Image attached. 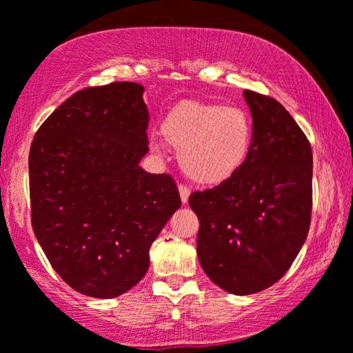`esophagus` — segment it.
I'll use <instances>...</instances> for the list:
<instances>
[{"mask_svg": "<svg viewBox=\"0 0 353 353\" xmlns=\"http://www.w3.org/2000/svg\"><path fill=\"white\" fill-rule=\"evenodd\" d=\"M179 194H181V200L182 203H187L189 201V196H190V189L187 185H179Z\"/></svg>", "mask_w": 353, "mask_h": 353, "instance_id": "34e87169", "label": "esophagus"}]
</instances>
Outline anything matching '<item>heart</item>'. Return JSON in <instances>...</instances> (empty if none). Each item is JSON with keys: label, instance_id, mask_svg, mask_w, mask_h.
I'll use <instances>...</instances> for the list:
<instances>
[{"label": "heart", "instance_id": "heart-1", "mask_svg": "<svg viewBox=\"0 0 353 353\" xmlns=\"http://www.w3.org/2000/svg\"><path fill=\"white\" fill-rule=\"evenodd\" d=\"M161 134L187 177L201 185H218L243 168L253 148V122L239 106L181 101L164 116ZM158 147V140H153Z\"/></svg>", "mask_w": 353, "mask_h": 353}]
</instances>
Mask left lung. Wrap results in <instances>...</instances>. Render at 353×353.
<instances>
[{"mask_svg": "<svg viewBox=\"0 0 353 353\" xmlns=\"http://www.w3.org/2000/svg\"><path fill=\"white\" fill-rule=\"evenodd\" d=\"M253 148L236 176L194 192L196 255L206 276L236 295L260 292L283 278L310 229L313 154L307 135L274 98L243 90Z\"/></svg>", "mask_w": 353, "mask_h": 353, "instance_id": "left-lung-1", "label": "left lung"}]
</instances>
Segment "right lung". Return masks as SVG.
<instances>
[{"label": "right lung", "mask_w": 353, "mask_h": 353, "mask_svg": "<svg viewBox=\"0 0 353 353\" xmlns=\"http://www.w3.org/2000/svg\"><path fill=\"white\" fill-rule=\"evenodd\" d=\"M143 87L75 92L37 130L29 153L32 228L53 270L88 297L140 283L150 247L181 206L169 174L139 166L148 152Z\"/></svg>", "instance_id": "obj_1"}]
</instances>
